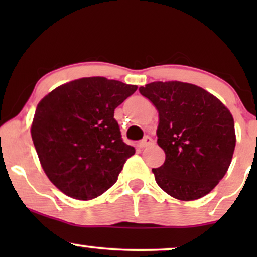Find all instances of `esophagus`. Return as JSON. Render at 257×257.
Instances as JSON below:
<instances>
[{
    "label": "esophagus",
    "instance_id": "1",
    "mask_svg": "<svg viewBox=\"0 0 257 257\" xmlns=\"http://www.w3.org/2000/svg\"><path fill=\"white\" fill-rule=\"evenodd\" d=\"M153 139L151 138V137H145V138H144L142 142L139 143V146L142 147V149H144V147H147V146H150V145H153Z\"/></svg>",
    "mask_w": 257,
    "mask_h": 257
}]
</instances>
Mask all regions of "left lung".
I'll use <instances>...</instances> for the list:
<instances>
[{"mask_svg": "<svg viewBox=\"0 0 257 257\" xmlns=\"http://www.w3.org/2000/svg\"><path fill=\"white\" fill-rule=\"evenodd\" d=\"M139 92L159 112L158 145L166 159L152 170L157 184L182 201L208 194L233 158L236 138L229 110L202 87L177 80L146 84Z\"/></svg>", "mask_w": 257, "mask_h": 257, "instance_id": "obj_1", "label": "left lung"}]
</instances>
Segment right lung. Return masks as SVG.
<instances>
[{
    "mask_svg": "<svg viewBox=\"0 0 257 257\" xmlns=\"http://www.w3.org/2000/svg\"><path fill=\"white\" fill-rule=\"evenodd\" d=\"M136 85L87 77L63 84L37 105L31 138L52 184L77 200L97 198L136 152L122 142L114 110Z\"/></svg>",
    "mask_w": 257,
    "mask_h": 257,
    "instance_id": "1",
    "label": "right lung"
}]
</instances>
